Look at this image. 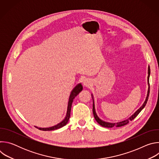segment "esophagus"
Instances as JSON below:
<instances>
[{"label": "esophagus", "mask_w": 159, "mask_h": 159, "mask_svg": "<svg viewBox=\"0 0 159 159\" xmlns=\"http://www.w3.org/2000/svg\"><path fill=\"white\" fill-rule=\"evenodd\" d=\"M83 84H84V85L85 87H90V86H91V85H92V82H91V80H90V79H85L84 80Z\"/></svg>", "instance_id": "1"}]
</instances>
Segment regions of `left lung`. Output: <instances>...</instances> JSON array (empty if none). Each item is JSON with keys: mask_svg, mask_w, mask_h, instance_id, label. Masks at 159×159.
I'll return each instance as SVG.
<instances>
[{"mask_svg": "<svg viewBox=\"0 0 159 159\" xmlns=\"http://www.w3.org/2000/svg\"><path fill=\"white\" fill-rule=\"evenodd\" d=\"M148 93H147V96L146 98V99H145V101L144 102L143 104L137 111L134 113V115H133L131 117H129V118H128V120H125V121H121V122H119V123H107V122H105L102 120H101V119L99 118V117L98 116V115H96V111H95V107H94V99H93V115H94V118L95 120H96V121L102 126L103 127H106V128H112L114 126H116V127H120V126H125L126 125H127L130 121H132L133 120H134L136 117H137L138 116V115L139 114V113L140 112V111L145 107L147 102V101H148V96H149V93H150V84H149V77H150V66H148ZM93 97V96H92Z\"/></svg>", "mask_w": 159, "mask_h": 159, "instance_id": "8db88e82", "label": "left lung"}]
</instances>
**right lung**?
<instances>
[{
	"instance_id": "right-lung-1",
	"label": "right lung",
	"mask_w": 159,
	"mask_h": 159,
	"mask_svg": "<svg viewBox=\"0 0 159 159\" xmlns=\"http://www.w3.org/2000/svg\"><path fill=\"white\" fill-rule=\"evenodd\" d=\"M82 85H81V84H78L72 91L70 98H69V103H68V107H67V112H66V116L65 118V119L60 123H58V125L53 126L52 127H50V128H38L35 126L36 128H37L38 129L42 130V131H51V130H55V129H57L58 128H60L63 126H64L65 125H66V123L69 121V120L70 118V111H71V107H72V102L74 99V98L79 94V93L82 90Z\"/></svg>"
}]
</instances>
